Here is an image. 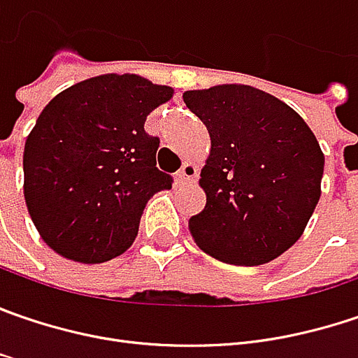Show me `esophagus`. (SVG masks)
I'll use <instances>...</instances> for the list:
<instances>
[{"label": "esophagus", "instance_id": "1", "mask_svg": "<svg viewBox=\"0 0 358 358\" xmlns=\"http://www.w3.org/2000/svg\"><path fill=\"white\" fill-rule=\"evenodd\" d=\"M196 176H199L196 166L190 164V162H186V164L178 170V174H176V182H178V184H186V182H192Z\"/></svg>", "mask_w": 358, "mask_h": 358}]
</instances>
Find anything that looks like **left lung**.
I'll return each mask as SVG.
<instances>
[{
	"label": "left lung",
	"mask_w": 358,
	"mask_h": 358,
	"mask_svg": "<svg viewBox=\"0 0 358 358\" xmlns=\"http://www.w3.org/2000/svg\"><path fill=\"white\" fill-rule=\"evenodd\" d=\"M182 99L210 136L200 172L206 204L188 221L192 239L233 265L280 257L320 200L324 154L316 136L284 101L249 85L186 91Z\"/></svg>",
	"instance_id": "1"
}]
</instances>
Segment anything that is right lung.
Here are the masks:
<instances>
[{
    "label": "right lung",
    "mask_w": 358,
    "mask_h": 358,
    "mask_svg": "<svg viewBox=\"0 0 358 358\" xmlns=\"http://www.w3.org/2000/svg\"><path fill=\"white\" fill-rule=\"evenodd\" d=\"M172 87L101 74L58 93L24 148V199L44 243L78 263H103L136 241L148 200L172 188L156 168L148 115Z\"/></svg>",
    "instance_id": "1"
}]
</instances>
